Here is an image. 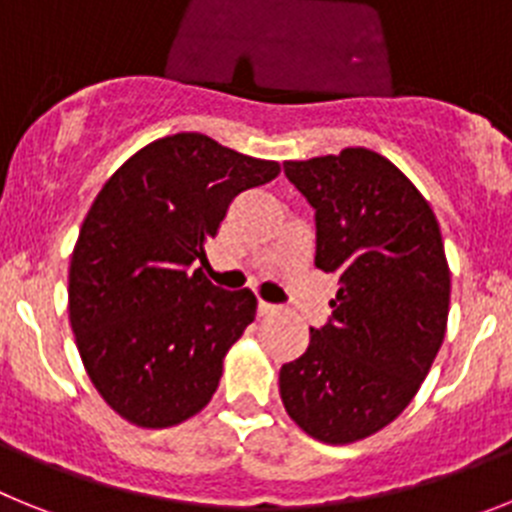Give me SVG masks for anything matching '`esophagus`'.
Returning <instances> with one entry per match:
<instances>
[{
  "label": "esophagus",
  "instance_id": "1",
  "mask_svg": "<svg viewBox=\"0 0 512 512\" xmlns=\"http://www.w3.org/2000/svg\"><path fill=\"white\" fill-rule=\"evenodd\" d=\"M257 311H260L262 317H270V314H278V311H281V306L268 304V301H260V304H257Z\"/></svg>",
  "mask_w": 512,
  "mask_h": 512
}]
</instances>
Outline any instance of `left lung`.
Wrapping results in <instances>:
<instances>
[{
  "instance_id": "8db88e82",
  "label": "left lung",
  "mask_w": 512,
  "mask_h": 512,
  "mask_svg": "<svg viewBox=\"0 0 512 512\" xmlns=\"http://www.w3.org/2000/svg\"><path fill=\"white\" fill-rule=\"evenodd\" d=\"M317 221V257L340 275L332 317L281 368L291 420L322 443L363 441L412 402L441 350L451 273L435 213L376 151L283 162Z\"/></svg>"
}]
</instances>
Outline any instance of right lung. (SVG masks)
Returning <instances> with one entry per match:
<instances>
[{"instance_id": "add662e5", "label": "right lung", "mask_w": 512, "mask_h": 512, "mask_svg": "<svg viewBox=\"0 0 512 512\" xmlns=\"http://www.w3.org/2000/svg\"><path fill=\"white\" fill-rule=\"evenodd\" d=\"M278 172L203 133H175L97 193L71 255L69 322L95 389L133 425L170 428L211 402L257 299L208 281L206 242L242 190Z\"/></svg>"}]
</instances>
